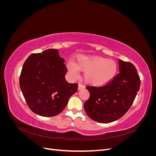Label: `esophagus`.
I'll return each mask as SVG.
<instances>
[{"label":"esophagus","mask_w":156,"mask_h":156,"mask_svg":"<svg viewBox=\"0 0 156 156\" xmlns=\"http://www.w3.org/2000/svg\"><path fill=\"white\" fill-rule=\"evenodd\" d=\"M84 88V86L83 84H82L81 83H79V85H78V90H83Z\"/></svg>","instance_id":"34e87169"}]
</instances>
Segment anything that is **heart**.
Listing matches in <instances>:
<instances>
[{
    "mask_svg": "<svg viewBox=\"0 0 156 156\" xmlns=\"http://www.w3.org/2000/svg\"><path fill=\"white\" fill-rule=\"evenodd\" d=\"M67 69L70 75L76 77L78 70L84 72L85 81L92 85L101 86L109 83L117 73L118 66L115 61L99 56H77L75 64L69 62Z\"/></svg>",
    "mask_w": 156,
    "mask_h": 156,
    "instance_id": "b5f03b06",
    "label": "heart"
}]
</instances>
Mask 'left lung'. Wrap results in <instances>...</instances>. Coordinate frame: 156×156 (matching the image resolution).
Masks as SVG:
<instances>
[{
    "mask_svg": "<svg viewBox=\"0 0 156 156\" xmlns=\"http://www.w3.org/2000/svg\"><path fill=\"white\" fill-rule=\"evenodd\" d=\"M120 73L101 87L87 86L90 98L84 104L87 115L100 123H110L123 116L133 104L140 80L135 66L119 60Z\"/></svg>",
    "mask_w": 156,
    "mask_h": 156,
    "instance_id": "1",
    "label": "left lung"
}]
</instances>
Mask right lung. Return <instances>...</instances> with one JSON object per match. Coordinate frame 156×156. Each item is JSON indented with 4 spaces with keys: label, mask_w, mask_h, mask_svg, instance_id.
Here are the masks:
<instances>
[{
    "label": "right lung",
    "mask_w": 156,
    "mask_h": 156,
    "mask_svg": "<svg viewBox=\"0 0 156 156\" xmlns=\"http://www.w3.org/2000/svg\"><path fill=\"white\" fill-rule=\"evenodd\" d=\"M58 52L48 49L30 55L20 75V88L27 105L42 116L60 114L78 90L77 83H69L66 80L67 68Z\"/></svg>",
    "instance_id": "1"
}]
</instances>
